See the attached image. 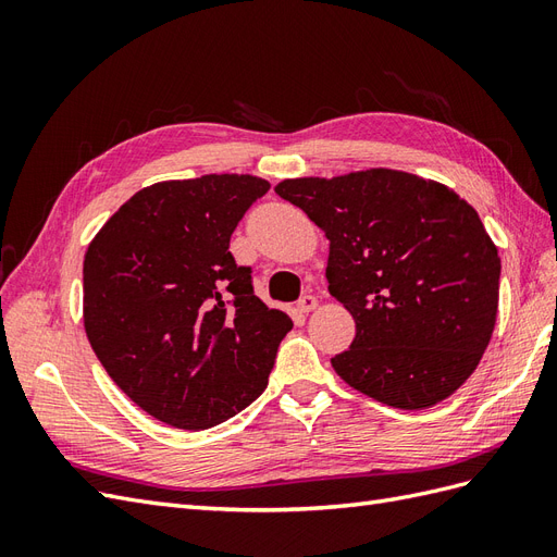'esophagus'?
<instances>
[{"label": "esophagus", "mask_w": 557, "mask_h": 557, "mask_svg": "<svg viewBox=\"0 0 557 557\" xmlns=\"http://www.w3.org/2000/svg\"><path fill=\"white\" fill-rule=\"evenodd\" d=\"M318 307V299L313 295H305L299 301H297V309L299 313H311L313 309Z\"/></svg>", "instance_id": "1"}]
</instances>
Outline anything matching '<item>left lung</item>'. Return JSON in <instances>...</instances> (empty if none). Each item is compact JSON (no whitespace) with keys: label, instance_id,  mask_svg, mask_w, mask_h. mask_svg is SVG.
I'll return each mask as SVG.
<instances>
[{"label":"left lung","instance_id":"left-lung-1","mask_svg":"<svg viewBox=\"0 0 557 557\" xmlns=\"http://www.w3.org/2000/svg\"><path fill=\"white\" fill-rule=\"evenodd\" d=\"M274 190L325 232L330 295L356 320L334 372L404 411L458 391L499 305L497 246L474 207L444 183L383 166L285 178Z\"/></svg>","mask_w":557,"mask_h":557}]
</instances>
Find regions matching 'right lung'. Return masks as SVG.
Wrapping results in <instances>:
<instances>
[{
	"label": "right lung",
	"mask_w": 557,
	"mask_h": 557,
	"mask_svg": "<svg viewBox=\"0 0 557 557\" xmlns=\"http://www.w3.org/2000/svg\"><path fill=\"white\" fill-rule=\"evenodd\" d=\"M269 181L209 174L132 195L83 260V325L95 356L146 413L207 430L260 397L288 313L252 295L230 237Z\"/></svg>",
	"instance_id": "right-lung-1"
}]
</instances>
